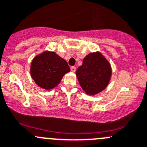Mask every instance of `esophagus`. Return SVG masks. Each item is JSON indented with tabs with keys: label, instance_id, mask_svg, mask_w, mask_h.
Instances as JSON below:
<instances>
[{
	"label": "esophagus",
	"instance_id": "34e87169",
	"mask_svg": "<svg viewBox=\"0 0 147 147\" xmlns=\"http://www.w3.org/2000/svg\"><path fill=\"white\" fill-rule=\"evenodd\" d=\"M76 70V68L75 66H71V71H72V72H75Z\"/></svg>",
	"mask_w": 147,
	"mask_h": 147
}]
</instances>
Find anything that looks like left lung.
I'll return each mask as SVG.
<instances>
[{"mask_svg": "<svg viewBox=\"0 0 147 147\" xmlns=\"http://www.w3.org/2000/svg\"><path fill=\"white\" fill-rule=\"evenodd\" d=\"M76 74L83 90L94 95L107 87L111 77V66L100 53H93L84 58Z\"/></svg>", "mask_w": 147, "mask_h": 147, "instance_id": "1", "label": "left lung"}]
</instances>
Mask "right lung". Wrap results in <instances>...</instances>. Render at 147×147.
Returning a JSON list of instances; mask_svg holds the SVG:
<instances>
[{"label":"right lung","instance_id":"right-lung-1","mask_svg":"<svg viewBox=\"0 0 147 147\" xmlns=\"http://www.w3.org/2000/svg\"><path fill=\"white\" fill-rule=\"evenodd\" d=\"M69 71L66 61L54 52H44L37 55L31 63L32 78L40 87L45 89L55 87Z\"/></svg>","mask_w":147,"mask_h":147}]
</instances>
